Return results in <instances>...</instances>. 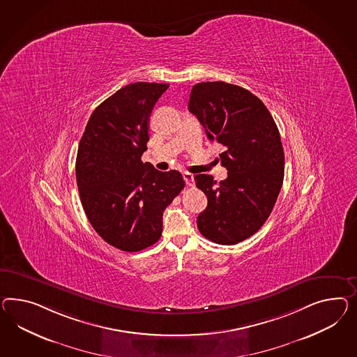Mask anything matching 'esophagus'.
I'll list each match as a JSON object with an SVG mask.
<instances>
[{"mask_svg":"<svg viewBox=\"0 0 357 357\" xmlns=\"http://www.w3.org/2000/svg\"><path fill=\"white\" fill-rule=\"evenodd\" d=\"M184 182L187 185H193L195 184V179H193V174L188 173V172H184L183 173Z\"/></svg>","mask_w":357,"mask_h":357,"instance_id":"esophagus-1","label":"esophagus"}]
</instances>
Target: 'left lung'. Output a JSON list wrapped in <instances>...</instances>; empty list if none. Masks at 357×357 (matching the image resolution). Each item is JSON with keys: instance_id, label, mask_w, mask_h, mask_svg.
Returning a JSON list of instances; mask_svg holds the SVG:
<instances>
[{"instance_id": "8db88e82", "label": "left lung", "mask_w": 357, "mask_h": 357, "mask_svg": "<svg viewBox=\"0 0 357 357\" xmlns=\"http://www.w3.org/2000/svg\"><path fill=\"white\" fill-rule=\"evenodd\" d=\"M190 112L206 135L223 145L220 154L227 178L195 176L208 197L197 217L199 231L209 241L232 245L259 231L274 208L284 176L280 131L268 107L244 88L225 82H204L192 87Z\"/></svg>"}]
</instances>
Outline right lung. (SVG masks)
Segmentation results:
<instances>
[{
    "label": "right lung",
    "mask_w": 357,
    "mask_h": 357,
    "mask_svg": "<svg viewBox=\"0 0 357 357\" xmlns=\"http://www.w3.org/2000/svg\"><path fill=\"white\" fill-rule=\"evenodd\" d=\"M169 84L137 82L118 89L93 110L77 148V183L97 234L121 251L153 245L162 214L184 188L182 174L158 172L142 155L149 116Z\"/></svg>",
    "instance_id": "obj_1"
}]
</instances>
